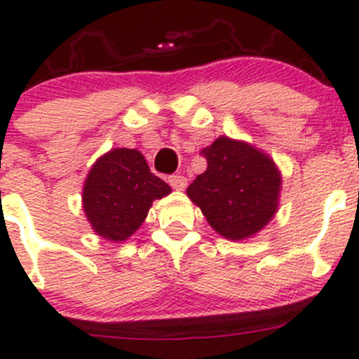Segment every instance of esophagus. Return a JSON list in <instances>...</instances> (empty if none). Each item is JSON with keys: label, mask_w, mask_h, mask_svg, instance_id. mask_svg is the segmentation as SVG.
<instances>
[{"label": "esophagus", "mask_w": 359, "mask_h": 359, "mask_svg": "<svg viewBox=\"0 0 359 359\" xmlns=\"http://www.w3.org/2000/svg\"><path fill=\"white\" fill-rule=\"evenodd\" d=\"M168 184L175 191H184V189H186V186H187V179L184 175H170L168 177Z\"/></svg>", "instance_id": "esophagus-1"}]
</instances>
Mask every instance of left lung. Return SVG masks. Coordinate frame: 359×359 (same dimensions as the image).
I'll return each mask as SVG.
<instances>
[{"instance_id": "1", "label": "left lung", "mask_w": 359, "mask_h": 359, "mask_svg": "<svg viewBox=\"0 0 359 359\" xmlns=\"http://www.w3.org/2000/svg\"><path fill=\"white\" fill-rule=\"evenodd\" d=\"M205 173L187 187L210 226L229 240L259 233L276 213L281 177L255 147L220 137L201 151Z\"/></svg>"}]
</instances>
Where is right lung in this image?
<instances>
[{
  "label": "right lung",
  "mask_w": 359,
  "mask_h": 359,
  "mask_svg": "<svg viewBox=\"0 0 359 359\" xmlns=\"http://www.w3.org/2000/svg\"><path fill=\"white\" fill-rule=\"evenodd\" d=\"M170 191L139 151L121 147L92 166L83 187V208L99 236L123 241L142 226L153 201Z\"/></svg>",
  "instance_id": "right-lung-1"
}]
</instances>
